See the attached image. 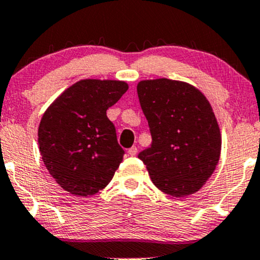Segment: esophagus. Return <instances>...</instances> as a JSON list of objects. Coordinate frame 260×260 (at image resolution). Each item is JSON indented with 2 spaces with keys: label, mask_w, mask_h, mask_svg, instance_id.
I'll return each instance as SVG.
<instances>
[{
  "label": "esophagus",
  "mask_w": 260,
  "mask_h": 260,
  "mask_svg": "<svg viewBox=\"0 0 260 260\" xmlns=\"http://www.w3.org/2000/svg\"><path fill=\"white\" fill-rule=\"evenodd\" d=\"M127 153H129L130 156H135L136 153H138V147H136V146L130 147V149L127 150Z\"/></svg>",
  "instance_id": "esophagus-1"
}]
</instances>
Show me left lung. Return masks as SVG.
<instances>
[{
  "mask_svg": "<svg viewBox=\"0 0 260 260\" xmlns=\"http://www.w3.org/2000/svg\"><path fill=\"white\" fill-rule=\"evenodd\" d=\"M140 105L152 136L139 153L152 183L164 193H196L216 170L222 136L207 98L189 83L166 78L138 83Z\"/></svg>",
  "mask_w": 260,
  "mask_h": 260,
  "instance_id": "1",
  "label": "left lung"
}]
</instances>
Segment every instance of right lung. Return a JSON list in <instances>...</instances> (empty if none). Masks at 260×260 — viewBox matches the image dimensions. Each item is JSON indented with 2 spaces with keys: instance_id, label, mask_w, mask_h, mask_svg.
I'll list each match as a JSON object with an SVG mask.
<instances>
[{
  "instance_id": "right-lung-1",
  "label": "right lung",
  "mask_w": 260,
  "mask_h": 260,
  "mask_svg": "<svg viewBox=\"0 0 260 260\" xmlns=\"http://www.w3.org/2000/svg\"><path fill=\"white\" fill-rule=\"evenodd\" d=\"M129 89L126 82L82 79L47 108L38 145L47 170L63 189L89 197L105 188L124 157L107 110Z\"/></svg>"
}]
</instances>
